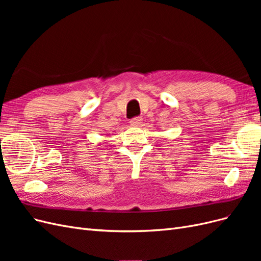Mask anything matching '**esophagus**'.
I'll use <instances>...</instances> for the list:
<instances>
[{"label":"esophagus","instance_id":"obj_1","mask_svg":"<svg viewBox=\"0 0 261 261\" xmlns=\"http://www.w3.org/2000/svg\"><path fill=\"white\" fill-rule=\"evenodd\" d=\"M129 123H130L132 126H139L141 123H143V118L139 117V116L134 117V118H132V120L129 121Z\"/></svg>","mask_w":261,"mask_h":261}]
</instances>
